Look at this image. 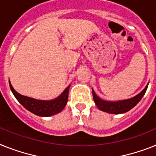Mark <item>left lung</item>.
Listing matches in <instances>:
<instances>
[{"instance_id": "obj_1", "label": "left lung", "mask_w": 156, "mask_h": 156, "mask_svg": "<svg viewBox=\"0 0 156 156\" xmlns=\"http://www.w3.org/2000/svg\"><path fill=\"white\" fill-rule=\"evenodd\" d=\"M147 86H148V83L147 84L142 92L132 98L119 100V101H107V100H102L99 96H97L93 89H92V96H93V100L96 103V106L98 107L100 110L105 112L111 113V114H122L133 108L134 107L140 102V100L143 98V96H144Z\"/></svg>"}]
</instances>
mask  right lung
I'll use <instances>...</instances> for the list:
<instances>
[{
	"label": "right lung",
	"mask_w": 156,
	"mask_h": 156,
	"mask_svg": "<svg viewBox=\"0 0 156 156\" xmlns=\"http://www.w3.org/2000/svg\"><path fill=\"white\" fill-rule=\"evenodd\" d=\"M9 86L14 96L16 97V100L24 108H26L27 110L35 115L45 117L57 114L64 108V107L66 106L67 102H68L69 91V87H70V85L68 86L64 92L60 94V96H59L57 98L54 99V100H40L19 94L16 91L14 90L10 81Z\"/></svg>",
	"instance_id": "1"
}]
</instances>
